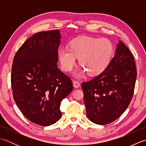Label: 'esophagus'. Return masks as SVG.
<instances>
[{
    "instance_id": "esophagus-1",
    "label": "esophagus",
    "mask_w": 146,
    "mask_h": 146,
    "mask_svg": "<svg viewBox=\"0 0 146 146\" xmlns=\"http://www.w3.org/2000/svg\"><path fill=\"white\" fill-rule=\"evenodd\" d=\"M73 85L74 87L76 88H79L80 86V83L78 82H77V81H74L73 82Z\"/></svg>"
}]
</instances>
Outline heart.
<instances>
[{
    "label": "heart",
    "mask_w": 146,
    "mask_h": 146,
    "mask_svg": "<svg viewBox=\"0 0 146 146\" xmlns=\"http://www.w3.org/2000/svg\"><path fill=\"white\" fill-rule=\"evenodd\" d=\"M113 50V43L109 39L82 36L71 41L69 48L59 49L58 58L62 70L66 72L73 69L77 58L83 67L74 73L75 76H82L87 71L90 75H96L109 65Z\"/></svg>",
    "instance_id": "heart-1"
}]
</instances>
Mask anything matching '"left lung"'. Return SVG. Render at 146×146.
<instances>
[{
    "label": "left lung",
    "mask_w": 146,
    "mask_h": 146,
    "mask_svg": "<svg viewBox=\"0 0 146 146\" xmlns=\"http://www.w3.org/2000/svg\"><path fill=\"white\" fill-rule=\"evenodd\" d=\"M136 78L133 55L119 41L106 69L82 84L88 119L98 125H106L117 119L132 100Z\"/></svg>",
    "instance_id": "left-lung-1"
}]
</instances>
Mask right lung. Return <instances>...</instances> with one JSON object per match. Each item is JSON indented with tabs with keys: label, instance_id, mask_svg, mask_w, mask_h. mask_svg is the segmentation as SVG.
Masks as SVG:
<instances>
[{
	"label": "right lung",
	"instance_id": "add662e5",
	"mask_svg": "<svg viewBox=\"0 0 146 146\" xmlns=\"http://www.w3.org/2000/svg\"><path fill=\"white\" fill-rule=\"evenodd\" d=\"M59 30L36 33L18 49L12 66L14 100L31 122L49 126L61 117V101L73 90L70 78L58 68Z\"/></svg>",
	"mask_w": 146,
	"mask_h": 146
}]
</instances>
